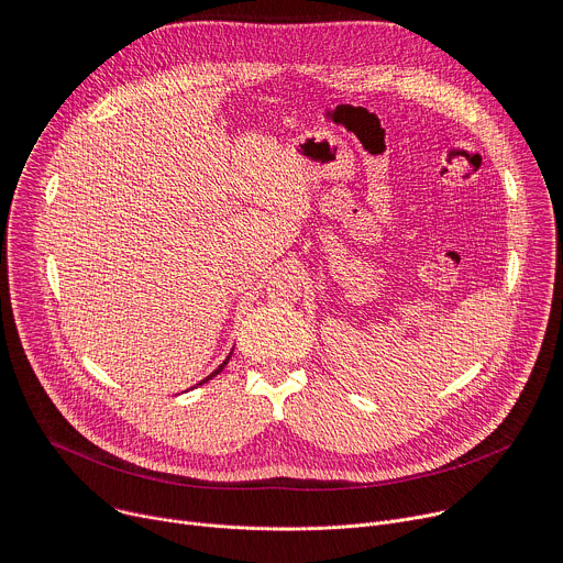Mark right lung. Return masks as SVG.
<instances>
[{"instance_id": "obj_1", "label": "right lung", "mask_w": 563, "mask_h": 563, "mask_svg": "<svg viewBox=\"0 0 563 563\" xmlns=\"http://www.w3.org/2000/svg\"><path fill=\"white\" fill-rule=\"evenodd\" d=\"M229 358H231V352H229V356H227V358H224V361H222V363H220V367H218V369H213V372H211V374H209V376H207V378H202V380H200V383H196V385H194V387H198V385H202V383H207V380H211V378H213V376H216V374H220V372H222V367H224V365H227V363H229Z\"/></svg>"}]
</instances>
